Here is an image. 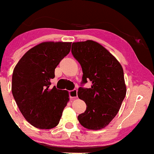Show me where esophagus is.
<instances>
[{
  "mask_svg": "<svg viewBox=\"0 0 154 154\" xmlns=\"http://www.w3.org/2000/svg\"><path fill=\"white\" fill-rule=\"evenodd\" d=\"M69 96L72 99L77 97V90L74 89V90H71V91H69Z\"/></svg>",
  "mask_w": 154,
  "mask_h": 154,
  "instance_id": "34e87169",
  "label": "esophagus"
}]
</instances>
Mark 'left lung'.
Wrapping results in <instances>:
<instances>
[{"mask_svg": "<svg viewBox=\"0 0 154 154\" xmlns=\"http://www.w3.org/2000/svg\"><path fill=\"white\" fill-rule=\"evenodd\" d=\"M71 53L83 70L82 84L91 82V88H78L86 110L77 119L88 130H101L116 117L125 97L123 68L109 51L92 40L73 42Z\"/></svg>", "mask_w": 154, "mask_h": 154, "instance_id": "8db88e82", "label": "left lung"}]
</instances>
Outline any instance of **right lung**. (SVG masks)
Wrapping results in <instances>:
<instances>
[{
  "instance_id": "add662e5",
  "label": "right lung",
  "mask_w": 154,
  "mask_h": 154,
  "mask_svg": "<svg viewBox=\"0 0 154 154\" xmlns=\"http://www.w3.org/2000/svg\"><path fill=\"white\" fill-rule=\"evenodd\" d=\"M71 42H45L29 49L12 73V92L24 119L38 129L58 125L69 101L68 91L51 88L59 63L71 51Z\"/></svg>"
}]
</instances>
